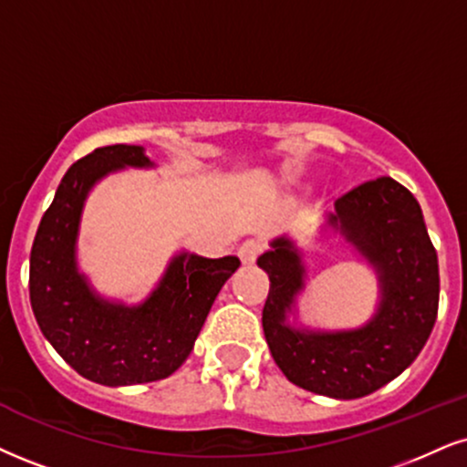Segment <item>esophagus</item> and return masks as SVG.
I'll list each match as a JSON object with an SVG mask.
<instances>
[{"mask_svg":"<svg viewBox=\"0 0 467 467\" xmlns=\"http://www.w3.org/2000/svg\"><path fill=\"white\" fill-rule=\"evenodd\" d=\"M262 249H264V246H262L260 240H246V243L240 244L238 257L243 260V264H253L257 260V257H260Z\"/></svg>","mask_w":467,"mask_h":467,"instance_id":"1","label":"esophagus"}]
</instances>
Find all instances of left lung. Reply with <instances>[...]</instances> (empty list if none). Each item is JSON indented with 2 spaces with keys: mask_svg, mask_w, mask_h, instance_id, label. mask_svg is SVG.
I'll return each mask as SVG.
<instances>
[{
  "mask_svg": "<svg viewBox=\"0 0 467 467\" xmlns=\"http://www.w3.org/2000/svg\"><path fill=\"white\" fill-rule=\"evenodd\" d=\"M327 223L377 273V314L348 331L290 327L287 312L305 285V266L301 251L284 235L257 260L270 279L262 327L287 381L331 399H361L399 377L427 344L440 305L437 253L416 197L392 177L339 197Z\"/></svg>",
  "mask_w": 467,
  "mask_h": 467,
  "instance_id": "obj_1",
  "label": "left lung"
}]
</instances>
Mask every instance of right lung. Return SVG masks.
Wrapping results in <instances>:
<instances>
[{
    "label": "right lung",
    "instance_id": "add662e5",
    "mask_svg": "<svg viewBox=\"0 0 467 467\" xmlns=\"http://www.w3.org/2000/svg\"><path fill=\"white\" fill-rule=\"evenodd\" d=\"M153 166L138 145L95 149L62 177L40 218L30 253L32 312L57 355L90 381L136 385L166 379L194 347L221 287L238 270L234 255L207 260L180 253L140 305L110 303L78 270V232L84 201L114 171Z\"/></svg>",
    "mask_w": 467,
    "mask_h": 467
}]
</instances>
